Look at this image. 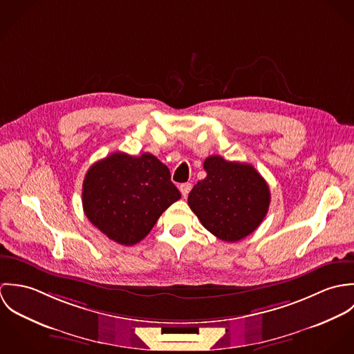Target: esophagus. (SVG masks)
<instances>
[{"label":"esophagus","mask_w":354,"mask_h":354,"mask_svg":"<svg viewBox=\"0 0 354 354\" xmlns=\"http://www.w3.org/2000/svg\"><path fill=\"white\" fill-rule=\"evenodd\" d=\"M191 189H192V184H189V183H184V184L180 185V191H181V195H183L184 198H187V196L189 195Z\"/></svg>","instance_id":"1"}]
</instances>
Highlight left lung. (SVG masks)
<instances>
[{
  "mask_svg": "<svg viewBox=\"0 0 354 354\" xmlns=\"http://www.w3.org/2000/svg\"><path fill=\"white\" fill-rule=\"evenodd\" d=\"M207 177L188 196L203 226L218 239L236 243L263 222L270 205V188L252 165L229 162L219 155L204 160Z\"/></svg>",
  "mask_w": 354,
  "mask_h": 354,
  "instance_id": "left-lung-1",
  "label": "left lung"
}]
</instances>
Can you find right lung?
Listing matches in <instances>:
<instances>
[{
    "instance_id": "obj_1",
    "label": "right lung",
    "mask_w": 354,
    "mask_h": 354,
    "mask_svg": "<svg viewBox=\"0 0 354 354\" xmlns=\"http://www.w3.org/2000/svg\"><path fill=\"white\" fill-rule=\"evenodd\" d=\"M82 196L84 214L95 227L121 245H135L181 194L167 166L152 153L114 152L88 169Z\"/></svg>"
}]
</instances>
